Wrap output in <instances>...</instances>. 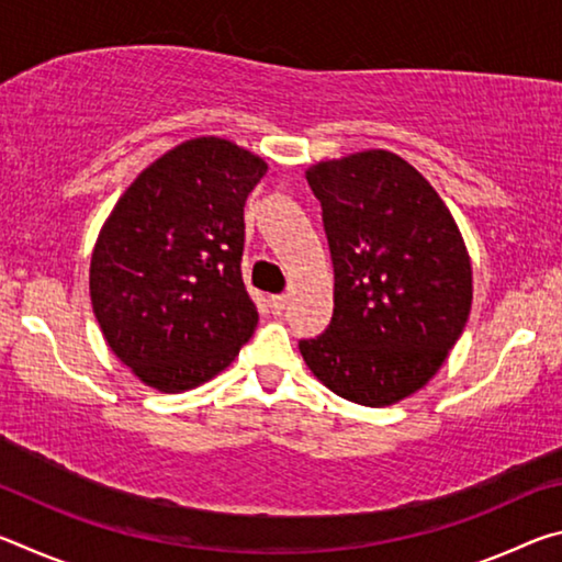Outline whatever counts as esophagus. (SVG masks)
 <instances>
[{
    "label": "esophagus",
    "mask_w": 562,
    "mask_h": 562,
    "mask_svg": "<svg viewBox=\"0 0 562 562\" xmlns=\"http://www.w3.org/2000/svg\"><path fill=\"white\" fill-rule=\"evenodd\" d=\"M268 304H270V310L274 312V315H280V312L288 307V294H272Z\"/></svg>",
    "instance_id": "esophagus-1"
}]
</instances>
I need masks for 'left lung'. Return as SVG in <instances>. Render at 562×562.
Masks as SVG:
<instances>
[{"instance_id":"obj_1","label":"left lung","mask_w":562,"mask_h":562,"mask_svg":"<svg viewBox=\"0 0 562 562\" xmlns=\"http://www.w3.org/2000/svg\"><path fill=\"white\" fill-rule=\"evenodd\" d=\"M335 265V312L300 351L322 384L389 406L439 372L471 312V262L449 207L414 166L364 150L307 170Z\"/></svg>"}]
</instances>
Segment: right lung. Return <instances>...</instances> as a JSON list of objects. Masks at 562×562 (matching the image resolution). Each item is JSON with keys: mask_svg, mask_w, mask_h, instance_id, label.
<instances>
[{"mask_svg": "<svg viewBox=\"0 0 562 562\" xmlns=\"http://www.w3.org/2000/svg\"><path fill=\"white\" fill-rule=\"evenodd\" d=\"M265 170L231 140L193 138L119 198L93 247L91 304L111 351L144 384L193 389L252 337L243 207Z\"/></svg>", "mask_w": 562, "mask_h": 562, "instance_id": "add662e5", "label": "right lung"}]
</instances>
